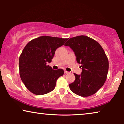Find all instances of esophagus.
I'll return each instance as SVG.
<instances>
[{"instance_id": "34e87169", "label": "esophagus", "mask_w": 124, "mask_h": 124, "mask_svg": "<svg viewBox=\"0 0 124 124\" xmlns=\"http://www.w3.org/2000/svg\"><path fill=\"white\" fill-rule=\"evenodd\" d=\"M64 73H65V74H68V73H69V72H68V71L64 70Z\"/></svg>"}]
</instances>
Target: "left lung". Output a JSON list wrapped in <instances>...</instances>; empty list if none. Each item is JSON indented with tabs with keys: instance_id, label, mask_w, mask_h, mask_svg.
Listing matches in <instances>:
<instances>
[{
	"instance_id": "8db88e82",
	"label": "left lung",
	"mask_w": 124,
	"mask_h": 124,
	"mask_svg": "<svg viewBox=\"0 0 124 124\" xmlns=\"http://www.w3.org/2000/svg\"><path fill=\"white\" fill-rule=\"evenodd\" d=\"M74 52L78 63L81 64V74L74 73L75 80L69 84L70 90L81 96L96 93L104 85L109 63L104 51L99 43L85 35L71 38L65 45Z\"/></svg>"
}]
</instances>
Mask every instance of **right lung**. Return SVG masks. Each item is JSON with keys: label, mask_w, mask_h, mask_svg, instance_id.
I'll return each mask as SVG.
<instances>
[{"label": "right lung", "mask_w": 124, "mask_h": 124, "mask_svg": "<svg viewBox=\"0 0 124 124\" xmlns=\"http://www.w3.org/2000/svg\"><path fill=\"white\" fill-rule=\"evenodd\" d=\"M68 39L42 36L26 45L19 59L20 75L27 89L35 95H43L55 89L57 79L64 74L62 69L54 70L51 62L55 51Z\"/></svg>", "instance_id": "obj_1"}]
</instances>
